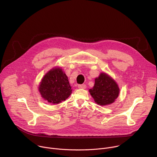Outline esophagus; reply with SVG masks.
<instances>
[{
    "instance_id": "1",
    "label": "esophagus",
    "mask_w": 157,
    "mask_h": 157,
    "mask_svg": "<svg viewBox=\"0 0 157 157\" xmlns=\"http://www.w3.org/2000/svg\"><path fill=\"white\" fill-rule=\"evenodd\" d=\"M78 88L79 89H86V84H79L78 85Z\"/></svg>"
}]
</instances>
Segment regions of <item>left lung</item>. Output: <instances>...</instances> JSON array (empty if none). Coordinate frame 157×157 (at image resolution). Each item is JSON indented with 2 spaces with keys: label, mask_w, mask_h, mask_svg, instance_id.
<instances>
[{
  "label": "left lung",
  "mask_w": 157,
  "mask_h": 157,
  "mask_svg": "<svg viewBox=\"0 0 157 157\" xmlns=\"http://www.w3.org/2000/svg\"><path fill=\"white\" fill-rule=\"evenodd\" d=\"M89 92L97 104L107 105L115 102L119 95L120 89L113 78L105 73H101L95 79L94 85Z\"/></svg>",
  "instance_id": "8db88e82"
}]
</instances>
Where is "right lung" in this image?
<instances>
[{"label": "right lung", "mask_w": 157, "mask_h": 157, "mask_svg": "<svg viewBox=\"0 0 157 157\" xmlns=\"http://www.w3.org/2000/svg\"><path fill=\"white\" fill-rule=\"evenodd\" d=\"M38 90L44 100L53 104L65 101L72 93L68 78L60 67H55L44 75Z\"/></svg>", "instance_id": "add662e5"}]
</instances>
